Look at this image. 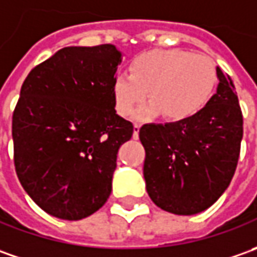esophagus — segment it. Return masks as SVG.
<instances>
[{
    "instance_id": "esophagus-1",
    "label": "esophagus",
    "mask_w": 257,
    "mask_h": 257,
    "mask_svg": "<svg viewBox=\"0 0 257 257\" xmlns=\"http://www.w3.org/2000/svg\"><path fill=\"white\" fill-rule=\"evenodd\" d=\"M139 128H141L139 123H135V125H134V135H132L134 139H138V138H139Z\"/></svg>"
}]
</instances>
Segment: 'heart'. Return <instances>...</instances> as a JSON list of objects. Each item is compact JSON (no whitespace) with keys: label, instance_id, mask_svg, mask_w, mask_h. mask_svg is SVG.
Masks as SVG:
<instances>
[{"label":"heart","instance_id":"1","mask_svg":"<svg viewBox=\"0 0 257 257\" xmlns=\"http://www.w3.org/2000/svg\"><path fill=\"white\" fill-rule=\"evenodd\" d=\"M129 74L119 72L112 81V98L120 116L132 115L149 91L152 102L139 112L149 118L164 112L169 120L196 116L210 101L217 75L213 61L185 49H152L134 58Z\"/></svg>","mask_w":257,"mask_h":257}]
</instances>
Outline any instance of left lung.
Listing matches in <instances>:
<instances>
[{
	"label": "left lung",
	"instance_id": "1",
	"mask_svg": "<svg viewBox=\"0 0 257 257\" xmlns=\"http://www.w3.org/2000/svg\"><path fill=\"white\" fill-rule=\"evenodd\" d=\"M216 72L217 92L196 116L139 129L148 195L156 206L175 215H195L212 206L237 166L242 109L232 78L220 68Z\"/></svg>",
	"mask_w": 257,
	"mask_h": 257
}]
</instances>
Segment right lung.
<instances>
[{
	"label": "right lung",
	"instance_id": "add662e5",
	"mask_svg": "<svg viewBox=\"0 0 257 257\" xmlns=\"http://www.w3.org/2000/svg\"><path fill=\"white\" fill-rule=\"evenodd\" d=\"M119 62L111 44L67 47L32 68L21 86L13 113L15 172L52 216L84 219L111 195L118 149L134 134L112 98Z\"/></svg>",
	"mask_w": 257,
	"mask_h": 257
}]
</instances>
